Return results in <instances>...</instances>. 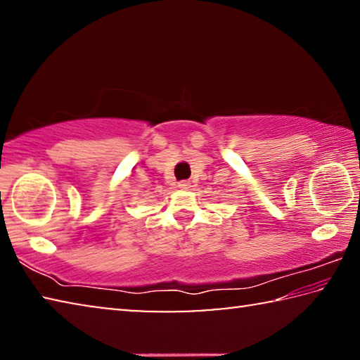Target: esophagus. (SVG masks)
Listing matches in <instances>:
<instances>
[{"label": "esophagus", "mask_w": 360, "mask_h": 360, "mask_svg": "<svg viewBox=\"0 0 360 360\" xmlns=\"http://www.w3.org/2000/svg\"><path fill=\"white\" fill-rule=\"evenodd\" d=\"M178 187L179 188H191V182H188V181H181V182H178Z\"/></svg>", "instance_id": "34e87169"}]
</instances>
